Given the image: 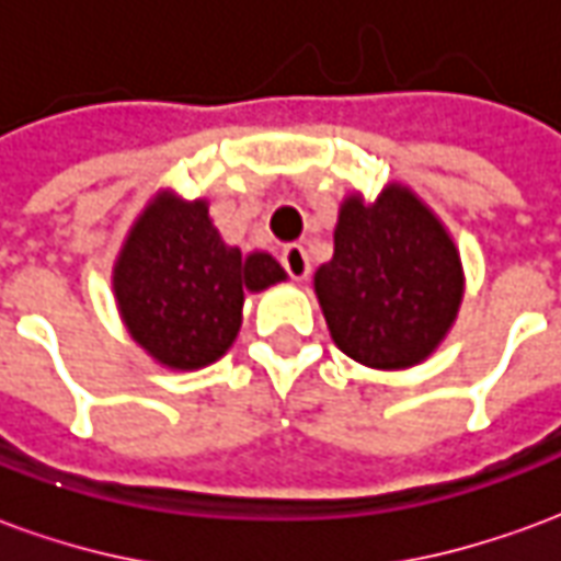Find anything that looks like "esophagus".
Masks as SVG:
<instances>
[{
  "instance_id": "34e87169",
  "label": "esophagus",
  "mask_w": 561,
  "mask_h": 561,
  "mask_svg": "<svg viewBox=\"0 0 561 561\" xmlns=\"http://www.w3.org/2000/svg\"><path fill=\"white\" fill-rule=\"evenodd\" d=\"M282 267L288 270V276H291L294 282H304L309 273H312V264H309V255H306L304 245H285L282 249Z\"/></svg>"
}]
</instances>
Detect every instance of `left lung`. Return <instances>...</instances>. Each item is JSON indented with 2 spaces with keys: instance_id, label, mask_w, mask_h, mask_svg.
<instances>
[{
  "instance_id": "1",
  "label": "left lung",
  "mask_w": 561,
  "mask_h": 561,
  "mask_svg": "<svg viewBox=\"0 0 561 561\" xmlns=\"http://www.w3.org/2000/svg\"><path fill=\"white\" fill-rule=\"evenodd\" d=\"M316 294L340 352L373 369H409L457 321L462 264L433 209L390 183L373 204L360 195L342 201Z\"/></svg>"
}]
</instances>
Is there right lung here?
I'll return each instance as SVG.
<instances>
[{
  "label": "right lung",
  "mask_w": 561,
  "mask_h": 561,
  "mask_svg": "<svg viewBox=\"0 0 561 561\" xmlns=\"http://www.w3.org/2000/svg\"><path fill=\"white\" fill-rule=\"evenodd\" d=\"M285 279L267 252L243 255L209 219L207 201L159 192L131 225L114 264V294L131 340L168 369H201L228 352L245 291Z\"/></svg>",
  "instance_id": "right-lung-1"
}]
</instances>
